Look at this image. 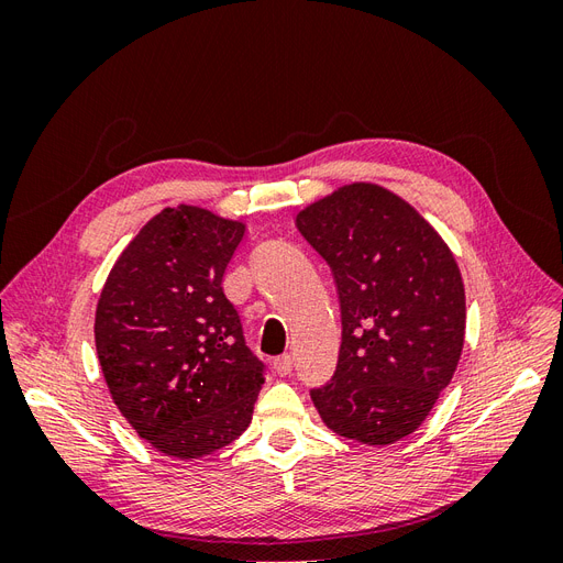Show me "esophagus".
<instances>
[{
    "instance_id": "esophagus-1",
    "label": "esophagus",
    "mask_w": 563,
    "mask_h": 563,
    "mask_svg": "<svg viewBox=\"0 0 563 563\" xmlns=\"http://www.w3.org/2000/svg\"><path fill=\"white\" fill-rule=\"evenodd\" d=\"M291 368H294V360L288 354L279 356V360L275 362V373H277V376H288V373H291Z\"/></svg>"
}]
</instances>
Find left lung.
I'll use <instances>...</instances> for the list:
<instances>
[{
	"label": "left lung",
	"mask_w": 563,
	"mask_h": 563,
	"mask_svg": "<svg viewBox=\"0 0 563 563\" xmlns=\"http://www.w3.org/2000/svg\"><path fill=\"white\" fill-rule=\"evenodd\" d=\"M296 225L333 269L343 343L331 383L312 389L329 430L366 446L416 432L465 345L455 255L411 203L350 183L308 203Z\"/></svg>",
	"instance_id": "left-lung-1"
}]
</instances>
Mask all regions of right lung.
Masks as SVG:
<instances>
[{
    "instance_id": "1",
    "label": "right lung",
    "mask_w": 563,
    "mask_h": 563,
    "mask_svg": "<svg viewBox=\"0 0 563 563\" xmlns=\"http://www.w3.org/2000/svg\"><path fill=\"white\" fill-rule=\"evenodd\" d=\"M246 225L178 203L119 253L96 308L103 378L131 428L192 460L242 437L265 383L223 275Z\"/></svg>"
}]
</instances>
